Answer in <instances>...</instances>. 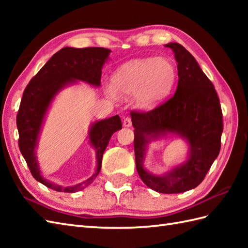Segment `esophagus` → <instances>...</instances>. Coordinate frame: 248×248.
I'll use <instances>...</instances> for the list:
<instances>
[{"mask_svg": "<svg viewBox=\"0 0 248 248\" xmlns=\"http://www.w3.org/2000/svg\"><path fill=\"white\" fill-rule=\"evenodd\" d=\"M131 125H132V123H131V118H129V117L124 118V127L130 128Z\"/></svg>", "mask_w": 248, "mask_h": 248, "instance_id": "esophagus-1", "label": "esophagus"}]
</instances>
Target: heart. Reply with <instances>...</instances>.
Segmentation results:
<instances>
[{
  "instance_id": "b5f03b06",
  "label": "heart",
  "mask_w": 248,
  "mask_h": 248,
  "mask_svg": "<svg viewBox=\"0 0 248 248\" xmlns=\"http://www.w3.org/2000/svg\"><path fill=\"white\" fill-rule=\"evenodd\" d=\"M177 69L167 57H146L125 62L112 76L110 97L116 93L134 94L135 107L141 110L159 108L170 97L177 80Z\"/></svg>"
}]
</instances>
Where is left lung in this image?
<instances>
[{
	"mask_svg": "<svg viewBox=\"0 0 248 248\" xmlns=\"http://www.w3.org/2000/svg\"><path fill=\"white\" fill-rule=\"evenodd\" d=\"M175 54L177 91L167 102L147 113H131L135 164L147 186L157 193L178 194L198 186L220 150L223 116L215 88L194 56L178 43L165 45ZM178 136L188 145L183 162L157 175L143 166L151 141Z\"/></svg>",
	"mask_w": 248,
	"mask_h": 248,
	"instance_id": "1",
	"label": "left lung"
}]
</instances>
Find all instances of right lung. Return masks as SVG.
<instances>
[{"mask_svg":"<svg viewBox=\"0 0 248 248\" xmlns=\"http://www.w3.org/2000/svg\"><path fill=\"white\" fill-rule=\"evenodd\" d=\"M110 52L104 48H62L46 62L24 89L17 115L19 148L33 177L56 192L75 193L88 186L99 175L104 150L110 138L116 131L123 128L118 115L91 124L87 139L96 151L97 164L96 170L85 181L62 186L43 175L37 159V147L52 103L62 89L78 82L99 87L102 68L109 59Z\"/></svg>","mask_w":248,"mask_h":248,"instance_id":"add662e5","label":"right lung"}]
</instances>
